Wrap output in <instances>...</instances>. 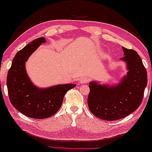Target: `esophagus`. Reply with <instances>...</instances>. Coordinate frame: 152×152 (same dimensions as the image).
<instances>
[{
    "mask_svg": "<svg viewBox=\"0 0 152 152\" xmlns=\"http://www.w3.org/2000/svg\"><path fill=\"white\" fill-rule=\"evenodd\" d=\"M89 81V79L88 77H81L80 79V80H79V82L81 84H84V83H88Z\"/></svg>",
    "mask_w": 152,
    "mask_h": 152,
    "instance_id": "34e87169",
    "label": "esophagus"
}]
</instances>
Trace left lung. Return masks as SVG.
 <instances>
[{
    "mask_svg": "<svg viewBox=\"0 0 152 152\" xmlns=\"http://www.w3.org/2000/svg\"><path fill=\"white\" fill-rule=\"evenodd\" d=\"M126 62L127 75L114 86L89 83L88 98L91 113L105 121H114L126 117L139 108L142 102L148 83V75L140 56L135 50L122 47Z\"/></svg>",
    "mask_w": 152,
    "mask_h": 152,
    "instance_id": "8db88e82",
    "label": "left lung"
}]
</instances>
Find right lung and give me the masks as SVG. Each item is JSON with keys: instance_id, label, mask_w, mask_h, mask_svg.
Here are the masks:
<instances>
[{"instance_id": "right-lung-1", "label": "right lung", "mask_w": 152, "mask_h": 152, "mask_svg": "<svg viewBox=\"0 0 152 152\" xmlns=\"http://www.w3.org/2000/svg\"><path fill=\"white\" fill-rule=\"evenodd\" d=\"M44 42V38H37L19 50L12 61L7 78L12 105L24 115L36 119L46 118L56 114L66 91L76 86L75 84H61L40 89L31 83L25 64L29 56Z\"/></svg>"}]
</instances>
